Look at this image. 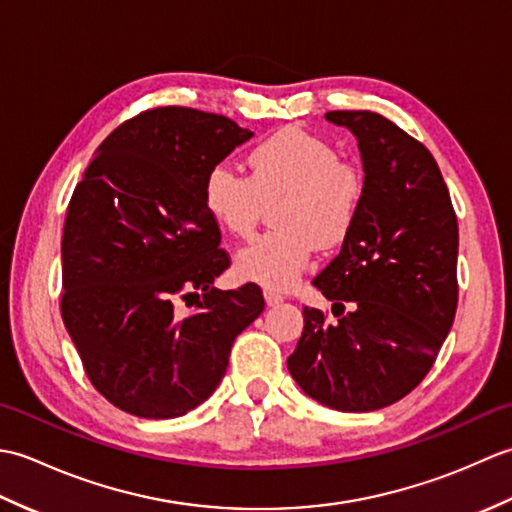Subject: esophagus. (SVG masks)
Segmentation results:
<instances>
[{
	"label": "esophagus",
	"instance_id": "obj_1",
	"mask_svg": "<svg viewBox=\"0 0 512 512\" xmlns=\"http://www.w3.org/2000/svg\"><path fill=\"white\" fill-rule=\"evenodd\" d=\"M264 299H266L268 306H277V303L284 301V295H281V292H275V290H266Z\"/></svg>",
	"mask_w": 512,
	"mask_h": 512
}]
</instances>
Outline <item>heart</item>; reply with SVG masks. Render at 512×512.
Returning <instances> with one entry per match:
<instances>
[{"label":"heart","mask_w":512,"mask_h":512,"mask_svg":"<svg viewBox=\"0 0 512 512\" xmlns=\"http://www.w3.org/2000/svg\"><path fill=\"white\" fill-rule=\"evenodd\" d=\"M248 178L217 162L206 171L202 200L226 233L250 237L264 204L275 202L270 231L239 250L235 273L284 292L308 266L314 244L334 248L350 235L365 198V176L328 140L301 127L279 129L248 151Z\"/></svg>","instance_id":"obj_1"}]
</instances>
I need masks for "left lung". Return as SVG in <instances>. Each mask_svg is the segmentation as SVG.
Returning a JSON list of instances; mask_svg holds the SVG:
<instances>
[{"mask_svg": "<svg viewBox=\"0 0 512 512\" xmlns=\"http://www.w3.org/2000/svg\"><path fill=\"white\" fill-rule=\"evenodd\" d=\"M325 118L356 136L365 198L341 253L312 279L334 301L336 321L303 308L288 372L325 407L376 411L420 385L451 330L458 217L420 140L376 112L336 110Z\"/></svg>", "mask_w": 512, "mask_h": 512, "instance_id": "left-lung-1", "label": "left lung"}]
</instances>
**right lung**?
<instances>
[{"label":"right lung","mask_w":512,"mask_h":512,"mask_svg":"<svg viewBox=\"0 0 512 512\" xmlns=\"http://www.w3.org/2000/svg\"><path fill=\"white\" fill-rule=\"evenodd\" d=\"M250 136L222 114L154 107L118 125L74 187L61 317L90 383L132 416L198 407L264 310L255 284L213 288L231 257L202 200L206 171Z\"/></svg>","instance_id":"add662e5"}]
</instances>
